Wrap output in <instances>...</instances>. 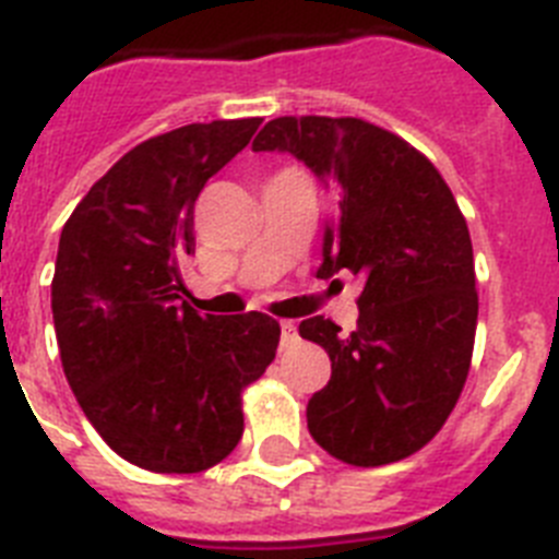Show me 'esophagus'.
<instances>
[{
    "label": "esophagus",
    "mask_w": 559,
    "mask_h": 559,
    "mask_svg": "<svg viewBox=\"0 0 559 559\" xmlns=\"http://www.w3.org/2000/svg\"><path fill=\"white\" fill-rule=\"evenodd\" d=\"M296 341H299V328H296L294 322L280 324V344H283V349L294 347Z\"/></svg>",
    "instance_id": "1"
}]
</instances>
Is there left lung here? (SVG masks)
<instances>
[{"label":"left lung","instance_id":"8db88e82","mask_svg":"<svg viewBox=\"0 0 559 559\" xmlns=\"http://www.w3.org/2000/svg\"><path fill=\"white\" fill-rule=\"evenodd\" d=\"M251 151L294 153L333 179L338 212L316 276L364 280L353 333L324 316L299 324L333 369L308 400L310 437L355 467L412 456L451 417L476 338L473 243L451 187L417 147L358 117H276Z\"/></svg>","mask_w":559,"mask_h":559}]
</instances>
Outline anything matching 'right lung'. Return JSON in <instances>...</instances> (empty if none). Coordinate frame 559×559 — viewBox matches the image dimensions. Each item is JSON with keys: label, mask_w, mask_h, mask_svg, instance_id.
Returning <instances> with one entry per match:
<instances>
[{"label": "right lung", "mask_w": 559, "mask_h": 559, "mask_svg": "<svg viewBox=\"0 0 559 559\" xmlns=\"http://www.w3.org/2000/svg\"><path fill=\"white\" fill-rule=\"evenodd\" d=\"M260 122H192L151 136L63 224L52 276L63 374L106 445L145 471L224 462L243 437L240 394L276 355L271 316H199L181 296L199 192Z\"/></svg>", "instance_id": "1"}]
</instances>
